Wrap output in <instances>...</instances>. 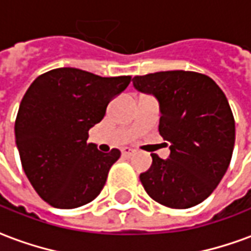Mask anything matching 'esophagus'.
Returning a JSON list of instances; mask_svg holds the SVG:
<instances>
[{
    "instance_id": "esophagus-1",
    "label": "esophagus",
    "mask_w": 251,
    "mask_h": 251,
    "mask_svg": "<svg viewBox=\"0 0 251 251\" xmlns=\"http://www.w3.org/2000/svg\"><path fill=\"white\" fill-rule=\"evenodd\" d=\"M134 153H135V150H134V149H131V148H124L122 150V154L126 155V157H129V155H132Z\"/></svg>"
}]
</instances>
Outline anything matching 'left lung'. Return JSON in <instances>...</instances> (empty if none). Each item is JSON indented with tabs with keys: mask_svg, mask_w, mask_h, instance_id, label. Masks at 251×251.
<instances>
[{
	"mask_svg": "<svg viewBox=\"0 0 251 251\" xmlns=\"http://www.w3.org/2000/svg\"><path fill=\"white\" fill-rule=\"evenodd\" d=\"M138 91L160 106V135L169 157L151 154V167L139 176L155 202L187 209L205 201L227 172L235 143V122L227 97L213 79L191 71L135 76Z\"/></svg>",
	"mask_w": 251,
	"mask_h": 251,
	"instance_id": "left-lung-1",
	"label": "left lung"
}]
</instances>
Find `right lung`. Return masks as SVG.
<instances>
[{
    "label": "right lung",
    "mask_w": 251,
    "mask_h": 251,
    "mask_svg": "<svg viewBox=\"0 0 251 251\" xmlns=\"http://www.w3.org/2000/svg\"><path fill=\"white\" fill-rule=\"evenodd\" d=\"M131 76L102 77L77 68L38 76L24 94L15 123L24 174L43 201L58 209L83 206L98 197L120 150L102 153L87 143L89 129Z\"/></svg>",
    "instance_id": "add662e5"
}]
</instances>
